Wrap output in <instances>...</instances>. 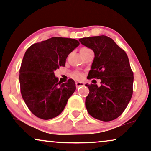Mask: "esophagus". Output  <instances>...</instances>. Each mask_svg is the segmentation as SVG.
Here are the masks:
<instances>
[{
  "label": "esophagus",
  "instance_id": "34e87169",
  "mask_svg": "<svg viewBox=\"0 0 151 151\" xmlns=\"http://www.w3.org/2000/svg\"><path fill=\"white\" fill-rule=\"evenodd\" d=\"M76 87H77V88H79V87L84 86V83L81 82V81H77V82L76 83Z\"/></svg>",
  "mask_w": 151,
  "mask_h": 151
}]
</instances>
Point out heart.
<instances>
[{"instance_id": "obj_1", "label": "heart", "mask_w": 151, "mask_h": 151, "mask_svg": "<svg viewBox=\"0 0 151 151\" xmlns=\"http://www.w3.org/2000/svg\"><path fill=\"white\" fill-rule=\"evenodd\" d=\"M82 76V73H75L73 75V77H75L76 78H81Z\"/></svg>"}]
</instances>
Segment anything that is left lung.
<instances>
[{"mask_svg": "<svg viewBox=\"0 0 151 151\" xmlns=\"http://www.w3.org/2000/svg\"><path fill=\"white\" fill-rule=\"evenodd\" d=\"M79 41L95 54L88 78L101 80L100 86L86 85L90 90L86 99L87 110L100 121H112L123 113L132 97L134 73L128 56L112 39L104 35Z\"/></svg>", "mask_w": 151, "mask_h": 151, "instance_id": "obj_1", "label": "left lung"}]
</instances>
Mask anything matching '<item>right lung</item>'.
Listing matches in <instances>:
<instances>
[{
	"mask_svg": "<svg viewBox=\"0 0 151 151\" xmlns=\"http://www.w3.org/2000/svg\"><path fill=\"white\" fill-rule=\"evenodd\" d=\"M79 42L65 37H51L32 44L23 57L19 69L22 97L32 113L42 119H50L63 111L76 90L73 79L61 83L54 70L65 66L68 54Z\"/></svg>",
	"mask_w": 151,
	"mask_h": 151,
	"instance_id": "obj_1",
	"label": "right lung"
}]
</instances>
